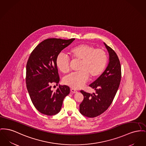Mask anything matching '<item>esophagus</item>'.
Returning <instances> with one entry per match:
<instances>
[{"label":"esophagus","instance_id":"obj_1","mask_svg":"<svg viewBox=\"0 0 146 146\" xmlns=\"http://www.w3.org/2000/svg\"><path fill=\"white\" fill-rule=\"evenodd\" d=\"M70 92H72V93H77V90H75L74 89H70Z\"/></svg>","mask_w":146,"mask_h":146}]
</instances>
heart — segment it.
I'll return each instance as SVG.
<instances>
[{
    "mask_svg": "<svg viewBox=\"0 0 146 146\" xmlns=\"http://www.w3.org/2000/svg\"><path fill=\"white\" fill-rule=\"evenodd\" d=\"M69 53L73 60H79L78 70L63 78V83L73 89H79L85 84L88 78L95 79L100 76L106 67L108 57L104 50L95 48L87 44H79L71 48ZM57 68L63 73L70 69L68 57L59 54L56 60Z\"/></svg>",
    "mask_w": 146,
    "mask_h": 146,
    "instance_id": "heart-1",
    "label": "heart"
}]
</instances>
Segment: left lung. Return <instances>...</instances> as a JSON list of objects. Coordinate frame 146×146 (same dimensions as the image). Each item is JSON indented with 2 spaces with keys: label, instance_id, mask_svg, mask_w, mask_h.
<instances>
[{
  "label": "left lung",
  "instance_id": "1",
  "mask_svg": "<svg viewBox=\"0 0 146 146\" xmlns=\"http://www.w3.org/2000/svg\"><path fill=\"white\" fill-rule=\"evenodd\" d=\"M104 43L109 54V62L103 74L89 85L94 89L95 93L80 91L84 99L80 104L79 111L88 117H96L105 111L111 104L120 86L121 78L120 60L115 52Z\"/></svg>",
  "mask_w": 146,
  "mask_h": 146
}]
</instances>
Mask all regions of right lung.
Returning <instances> with one entry per match:
<instances>
[{
	"label": "right lung",
	"instance_id": "add662e5",
	"mask_svg": "<svg viewBox=\"0 0 146 146\" xmlns=\"http://www.w3.org/2000/svg\"><path fill=\"white\" fill-rule=\"evenodd\" d=\"M75 38H47L39 43L31 52L26 64V87L36 109L46 115L60 111L64 98L69 94L68 86H59L56 91L51 85L60 82L56 60L62 50Z\"/></svg>",
	"mask_w": 146,
	"mask_h": 146
}]
</instances>
